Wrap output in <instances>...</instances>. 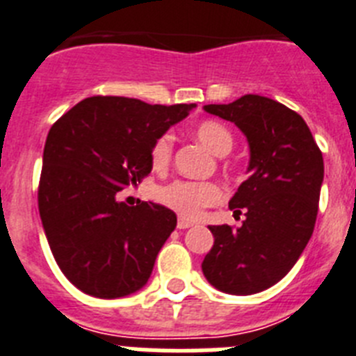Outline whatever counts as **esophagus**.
Masks as SVG:
<instances>
[{
	"mask_svg": "<svg viewBox=\"0 0 356 356\" xmlns=\"http://www.w3.org/2000/svg\"><path fill=\"white\" fill-rule=\"evenodd\" d=\"M191 222L190 220H184V218H179L177 222V229H188V227H191Z\"/></svg>",
	"mask_w": 356,
	"mask_h": 356,
	"instance_id": "obj_1",
	"label": "esophagus"
}]
</instances>
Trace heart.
<instances>
[{"mask_svg": "<svg viewBox=\"0 0 356 356\" xmlns=\"http://www.w3.org/2000/svg\"><path fill=\"white\" fill-rule=\"evenodd\" d=\"M193 134L216 156H225L234 145V138L229 129L215 120L197 123ZM172 150H174V138L170 134H163L152 147V165L156 168H165L172 159ZM157 199L179 213L182 218L195 220L202 215L204 208L215 206L224 199V191L215 182L174 181L157 190Z\"/></svg>", "mask_w": 356, "mask_h": 356, "instance_id": "heart-1", "label": "heart"}]
</instances>
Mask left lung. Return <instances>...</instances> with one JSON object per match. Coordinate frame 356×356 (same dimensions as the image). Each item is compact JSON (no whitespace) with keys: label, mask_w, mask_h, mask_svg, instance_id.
Segmentation results:
<instances>
[{"label":"left lung","mask_w":356,"mask_h":356,"mask_svg":"<svg viewBox=\"0 0 356 356\" xmlns=\"http://www.w3.org/2000/svg\"><path fill=\"white\" fill-rule=\"evenodd\" d=\"M233 122L249 143V177L229 200L240 227L211 225L215 243L202 261L206 280L233 296H251L289 274L314 233L324 161L307 122L259 95L204 105Z\"/></svg>","instance_id":"obj_1"}]
</instances>
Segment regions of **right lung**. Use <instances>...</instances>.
Listing matches in <instances>:
<instances>
[{"label": "right lung", "mask_w": 356, "mask_h": 356, "mask_svg": "<svg viewBox=\"0 0 356 356\" xmlns=\"http://www.w3.org/2000/svg\"><path fill=\"white\" fill-rule=\"evenodd\" d=\"M193 107L91 97L49 129L39 213L55 261L84 293L116 299L147 285L177 216L161 204L127 206L116 195L150 174L154 143Z\"/></svg>", "instance_id": "1"}]
</instances>
